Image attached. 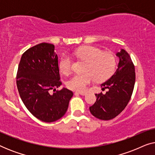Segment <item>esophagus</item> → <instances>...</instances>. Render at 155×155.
<instances>
[{
  "mask_svg": "<svg viewBox=\"0 0 155 155\" xmlns=\"http://www.w3.org/2000/svg\"><path fill=\"white\" fill-rule=\"evenodd\" d=\"M78 94H80L81 95H86L87 92H78Z\"/></svg>",
  "mask_w": 155,
  "mask_h": 155,
  "instance_id": "obj_1",
  "label": "esophagus"
}]
</instances>
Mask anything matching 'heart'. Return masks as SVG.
<instances>
[{
  "label": "heart",
  "instance_id": "obj_1",
  "mask_svg": "<svg viewBox=\"0 0 155 155\" xmlns=\"http://www.w3.org/2000/svg\"><path fill=\"white\" fill-rule=\"evenodd\" d=\"M75 55L78 58L87 62L84 69L85 73L75 74L66 82L68 88L72 90L83 91L88 84L94 80L104 81L113 75L116 69V59L109 53L94 46H84L75 51ZM73 59L68 55H65L60 61L61 71L68 73L73 67Z\"/></svg>",
  "mask_w": 155,
  "mask_h": 155
}]
</instances>
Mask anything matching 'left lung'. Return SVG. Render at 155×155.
I'll list each match as a JSON object with an SVG mask.
<instances>
[{"mask_svg":"<svg viewBox=\"0 0 155 155\" xmlns=\"http://www.w3.org/2000/svg\"><path fill=\"white\" fill-rule=\"evenodd\" d=\"M119 58L118 68L109 80L101 84L105 94H95L97 100L90 107L91 114L100 120L113 119L123 111L132 96L135 81V65L127 51L116 54Z\"/></svg>","mask_w":155,"mask_h":155,"instance_id":"8db88e82","label":"left lung"}]
</instances>
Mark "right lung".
<instances>
[{"mask_svg":"<svg viewBox=\"0 0 155 155\" xmlns=\"http://www.w3.org/2000/svg\"><path fill=\"white\" fill-rule=\"evenodd\" d=\"M54 48V44L41 43L27 49L21 57L16 76L25 107L34 116L47 123L64 116L73 95L66 88L56 90L62 82Z\"/></svg>","mask_w":155,"mask_h":155,"instance_id":"1","label":"right lung"}]
</instances>
